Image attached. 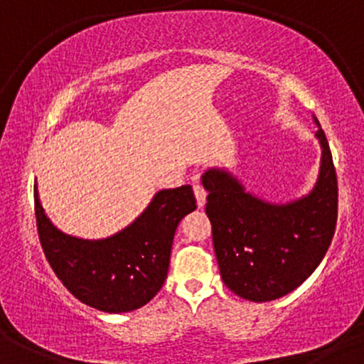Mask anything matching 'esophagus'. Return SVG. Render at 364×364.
Returning a JSON list of instances; mask_svg holds the SVG:
<instances>
[{
	"label": "esophagus",
	"mask_w": 364,
	"mask_h": 364,
	"mask_svg": "<svg viewBox=\"0 0 364 364\" xmlns=\"http://www.w3.org/2000/svg\"><path fill=\"white\" fill-rule=\"evenodd\" d=\"M193 190H195V196H196V203H198V207H203L207 202V190L203 188L202 185H193Z\"/></svg>",
	"instance_id": "1"
}]
</instances>
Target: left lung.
Returning <instances> with one entry per match:
<instances>
[{"label":"left lung","mask_w":364,"mask_h":364,"mask_svg":"<svg viewBox=\"0 0 364 364\" xmlns=\"http://www.w3.org/2000/svg\"><path fill=\"white\" fill-rule=\"evenodd\" d=\"M315 136L321 145L318 179L294 202L275 205L257 198L223 169H208L202 176L220 277L240 298L255 303L282 298L301 286L327 253L339 190L320 124Z\"/></svg>","instance_id":"left-lung-1"}]
</instances>
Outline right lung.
I'll use <instances>...</instances> for the list:
<instances>
[{
  "label": "right lung",
  "instance_id": "add662e5",
  "mask_svg": "<svg viewBox=\"0 0 364 364\" xmlns=\"http://www.w3.org/2000/svg\"><path fill=\"white\" fill-rule=\"evenodd\" d=\"M37 231L49 265L77 299L106 313L147 304L168 277L179 220L196 208L190 185L162 190L135 223L106 240H78L58 231L34 185Z\"/></svg>",
  "mask_w": 364,
  "mask_h": 364
}]
</instances>
